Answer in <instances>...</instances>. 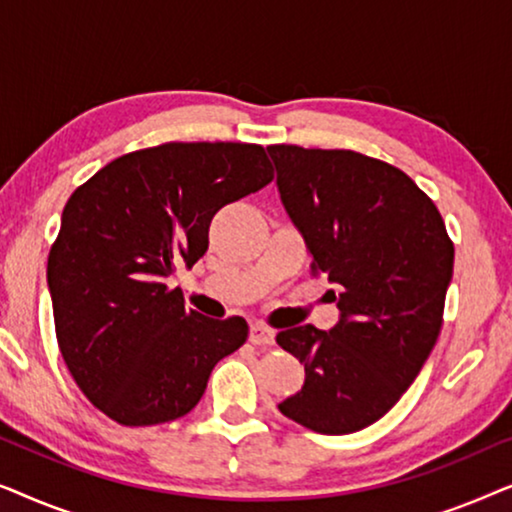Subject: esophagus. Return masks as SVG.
Returning <instances> with one entry per match:
<instances>
[{
	"mask_svg": "<svg viewBox=\"0 0 512 512\" xmlns=\"http://www.w3.org/2000/svg\"><path fill=\"white\" fill-rule=\"evenodd\" d=\"M249 340L254 342V345H272V342H275V331L263 324H254L249 328Z\"/></svg>",
	"mask_w": 512,
	"mask_h": 512,
	"instance_id": "obj_1",
	"label": "esophagus"
}]
</instances>
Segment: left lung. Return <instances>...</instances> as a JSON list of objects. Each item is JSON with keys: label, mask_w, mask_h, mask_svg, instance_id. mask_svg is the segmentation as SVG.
<instances>
[{"label": "left lung", "mask_w": 512, "mask_h": 512, "mask_svg": "<svg viewBox=\"0 0 512 512\" xmlns=\"http://www.w3.org/2000/svg\"><path fill=\"white\" fill-rule=\"evenodd\" d=\"M282 205L326 272L340 319L277 333L305 366L279 412L326 436L370 426L415 382L443 326L454 244L429 195L398 167L345 149L268 146Z\"/></svg>", "instance_id": "left-lung-1"}]
</instances>
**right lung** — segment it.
<instances>
[{
  "instance_id": "obj_1",
  "label": "right lung",
  "mask_w": 512,
  "mask_h": 512,
  "mask_svg": "<svg viewBox=\"0 0 512 512\" xmlns=\"http://www.w3.org/2000/svg\"><path fill=\"white\" fill-rule=\"evenodd\" d=\"M272 177L258 144L170 142L111 160L67 200L46 272L55 335L74 382L114 422L184 417L244 345L247 321L186 310L167 279L202 258L221 207Z\"/></svg>"
}]
</instances>
